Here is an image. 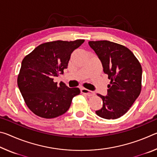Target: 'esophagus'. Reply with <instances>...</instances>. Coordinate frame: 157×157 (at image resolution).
<instances>
[{"label": "esophagus", "mask_w": 157, "mask_h": 157, "mask_svg": "<svg viewBox=\"0 0 157 157\" xmlns=\"http://www.w3.org/2000/svg\"><path fill=\"white\" fill-rule=\"evenodd\" d=\"M81 92L82 94H86V95H88V96H92V95H94V93L90 91L89 89H84V88H82L81 89Z\"/></svg>", "instance_id": "obj_1"}]
</instances>
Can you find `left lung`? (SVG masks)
<instances>
[{
    "label": "left lung",
    "instance_id": "8db88e82",
    "mask_svg": "<svg viewBox=\"0 0 157 157\" xmlns=\"http://www.w3.org/2000/svg\"><path fill=\"white\" fill-rule=\"evenodd\" d=\"M89 44L111 80L107 95L98 94L103 105L95 113L109 120L120 118L128 111L141 91V65L131 50L123 45L106 40L91 41Z\"/></svg>",
    "mask_w": 157,
    "mask_h": 157
}]
</instances>
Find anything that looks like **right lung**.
Segmentation results:
<instances>
[{"label": "right lung", "mask_w": 157, "mask_h": 157, "mask_svg": "<svg viewBox=\"0 0 157 157\" xmlns=\"http://www.w3.org/2000/svg\"><path fill=\"white\" fill-rule=\"evenodd\" d=\"M84 42L55 41L42 44L24 57L17 84L26 105L39 117L54 118L65 113L79 88L57 85L54 78L67 68L71 55Z\"/></svg>", "instance_id": "right-lung-1"}]
</instances>
